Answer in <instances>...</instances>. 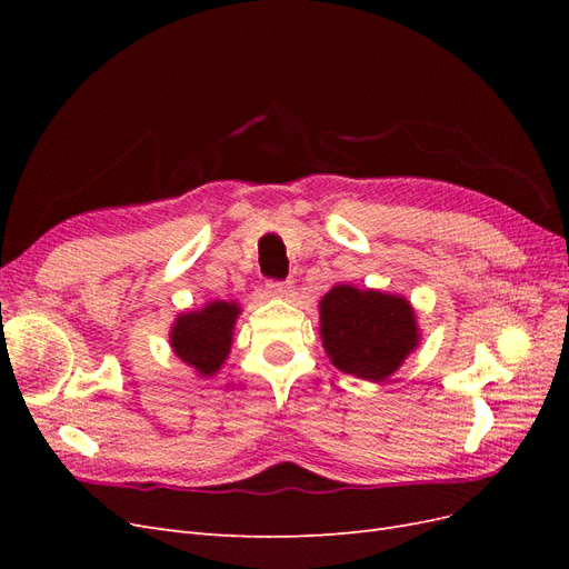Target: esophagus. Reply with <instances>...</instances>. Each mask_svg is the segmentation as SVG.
<instances>
[{"mask_svg":"<svg viewBox=\"0 0 569 569\" xmlns=\"http://www.w3.org/2000/svg\"><path fill=\"white\" fill-rule=\"evenodd\" d=\"M268 295L270 297H289L291 287H289V282H268Z\"/></svg>","mask_w":569,"mask_h":569,"instance_id":"esophagus-1","label":"esophagus"}]
</instances>
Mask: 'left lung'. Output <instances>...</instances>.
<instances>
[{
  "instance_id": "left-lung-1",
  "label": "left lung",
  "mask_w": 569,
  "mask_h": 569,
  "mask_svg": "<svg viewBox=\"0 0 569 569\" xmlns=\"http://www.w3.org/2000/svg\"><path fill=\"white\" fill-rule=\"evenodd\" d=\"M327 358L343 375L385 382L420 347L412 303L382 289L335 284L318 303Z\"/></svg>"
}]
</instances>
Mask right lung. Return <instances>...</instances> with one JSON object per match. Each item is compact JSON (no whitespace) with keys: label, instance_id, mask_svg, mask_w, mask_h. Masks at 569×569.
I'll use <instances>...</instances> for the list:
<instances>
[{"label":"right lung","instance_id":"1","mask_svg":"<svg viewBox=\"0 0 569 569\" xmlns=\"http://www.w3.org/2000/svg\"><path fill=\"white\" fill-rule=\"evenodd\" d=\"M239 313L242 306L222 299L203 303L197 311H182L170 325V349L197 377H213L230 356Z\"/></svg>","mask_w":569,"mask_h":569}]
</instances>
